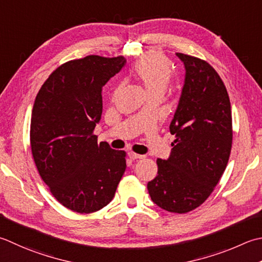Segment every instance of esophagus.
<instances>
[{
	"label": "esophagus",
	"instance_id": "34e87169",
	"mask_svg": "<svg viewBox=\"0 0 262 262\" xmlns=\"http://www.w3.org/2000/svg\"><path fill=\"white\" fill-rule=\"evenodd\" d=\"M128 157H129L132 160H135V159H143L144 158V156L142 155H137V153H134V152H129L128 153Z\"/></svg>",
	"mask_w": 262,
	"mask_h": 262
}]
</instances>
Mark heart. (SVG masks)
I'll return each mask as SVG.
<instances>
[{
  "label": "heart",
  "instance_id": "1",
  "mask_svg": "<svg viewBox=\"0 0 262 262\" xmlns=\"http://www.w3.org/2000/svg\"><path fill=\"white\" fill-rule=\"evenodd\" d=\"M133 76L144 87L148 95L163 94L170 83L172 69L166 58L153 54L138 61L133 69Z\"/></svg>",
  "mask_w": 262,
  "mask_h": 262
}]
</instances>
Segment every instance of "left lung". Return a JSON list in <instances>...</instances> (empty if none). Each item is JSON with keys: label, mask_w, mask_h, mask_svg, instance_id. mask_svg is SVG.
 Segmentation results:
<instances>
[{"label": "left lung", "mask_w": 262, "mask_h": 262, "mask_svg": "<svg viewBox=\"0 0 262 262\" xmlns=\"http://www.w3.org/2000/svg\"><path fill=\"white\" fill-rule=\"evenodd\" d=\"M185 67L177 109L169 126L176 140L158 175L147 183L158 207L185 213L206 201L226 169L232 150V109L222 78L206 61L176 53Z\"/></svg>", "instance_id": "obj_1"}]
</instances>
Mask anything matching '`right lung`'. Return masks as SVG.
Listing matches in <instances>:
<instances>
[{
  "instance_id": "obj_1",
  "label": "right lung",
  "mask_w": 262,
  "mask_h": 262,
  "mask_svg": "<svg viewBox=\"0 0 262 262\" xmlns=\"http://www.w3.org/2000/svg\"><path fill=\"white\" fill-rule=\"evenodd\" d=\"M126 63L122 56L89 55L55 69L40 87L30 121V146L40 177L58 201L78 213L115 196L126 153L97 144L102 87Z\"/></svg>"
}]
</instances>
